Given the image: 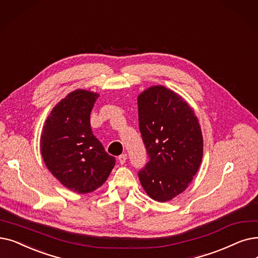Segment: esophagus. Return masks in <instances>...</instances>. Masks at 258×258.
<instances>
[{
	"instance_id": "obj_1",
	"label": "esophagus",
	"mask_w": 258,
	"mask_h": 258,
	"mask_svg": "<svg viewBox=\"0 0 258 258\" xmlns=\"http://www.w3.org/2000/svg\"><path fill=\"white\" fill-rule=\"evenodd\" d=\"M126 159H127V155L124 153V154H121L119 157H118V160H119V162L121 163V164H124L125 163V161H126Z\"/></svg>"
}]
</instances>
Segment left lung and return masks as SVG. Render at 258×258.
Wrapping results in <instances>:
<instances>
[{
	"label": "left lung",
	"instance_id": "obj_1",
	"mask_svg": "<svg viewBox=\"0 0 258 258\" xmlns=\"http://www.w3.org/2000/svg\"><path fill=\"white\" fill-rule=\"evenodd\" d=\"M138 117L149 157L140 182L151 198L169 201L187 187L203 159L198 119L180 96L159 85L140 94Z\"/></svg>",
	"mask_w": 258,
	"mask_h": 258
}]
</instances>
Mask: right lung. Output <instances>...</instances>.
<instances>
[{
	"mask_svg": "<svg viewBox=\"0 0 258 258\" xmlns=\"http://www.w3.org/2000/svg\"><path fill=\"white\" fill-rule=\"evenodd\" d=\"M99 95L77 89L55 105L43 126L41 153L47 169L67 188L95 191L115 165L93 134L91 111Z\"/></svg>",
	"mask_w": 258,
	"mask_h": 258,
	"instance_id": "obj_1",
	"label": "right lung"
}]
</instances>
